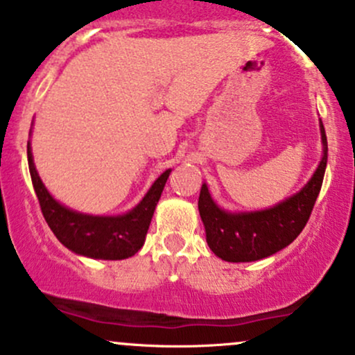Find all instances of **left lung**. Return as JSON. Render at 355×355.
Instances as JSON below:
<instances>
[{"mask_svg": "<svg viewBox=\"0 0 355 355\" xmlns=\"http://www.w3.org/2000/svg\"><path fill=\"white\" fill-rule=\"evenodd\" d=\"M323 158L311 180L297 196L276 207L249 214H227L210 198L207 185H202L198 212L205 225L207 244L214 254L231 263H248L268 258L297 239L310 219L320 193L327 166V136L320 123Z\"/></svg>", "mask_w": 355, "mask_h": 355, "instance_id": "1", "label": "left lung"}]
</instances>
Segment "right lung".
Instances as JSON below:
<instances>
[{
  "label": "right lung",
  "instance_id": "obj_1",
  "mask_svg": "<svg viewBox=\"0 0 355 355\" xmlns=\"http://www.w3.org/2000/svg\"><path fill=\"white\" fill-rule=\"evenodd\" d=\"M26 153L42 214L49 227L65 248L77 254L96 259H126L139 251L145 243L151 217L162 197L170 170L159 175L158 180L151 185L150 192L131 212L118 217H94L72 212L53 200L35 170L30 145L26 146Z\"/></svg>",
  "mask_w": 355,
  "mask_h": 355
}]
</instances>
